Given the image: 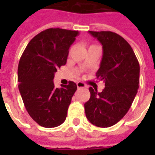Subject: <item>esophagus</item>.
I'll return each instance as SVG.
<instances>
[{"mask_svg":"<svg viewBox=\"0 0 155 155\" xmlns=\"http://www.w3.org/2000/svg\"><path fill=\"white\" fill-rule=\"evenodd\" d=\"M76 85H77V87L78 88H84V87H87V85L85 84L83 82H77V84H76Z\"/></svg>","mask_w":155,"mask_h":155,"instance_id":"1","label":"esophagus"}]
</instances>
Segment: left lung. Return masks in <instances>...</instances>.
<instances>
[{
    "mask_svg": "<svg viewBox=\"0 0 155 155\" xmlns=\"http://www.w3.org/2000/svg\"><path fill=\"white\" fill-rule=\"evenodd\" d=\"M103 46V57L97 78L104 82L101 92L89 87L84 104L87 120L97 127L115 125L127 113L139 87L140 66L132 47L111 31H88Z\"/></svg>",
    "mask_w": 155,
    "mask_h": 155,
    "instance_id": "left-lung-1",
    "label": "left lung"
}]
</instances>
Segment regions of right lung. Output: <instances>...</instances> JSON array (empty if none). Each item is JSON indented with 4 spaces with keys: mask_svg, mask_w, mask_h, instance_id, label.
<instances>
[{
    "mask_svg": "<svg viewBox=\"0 0 155 155\" xmlns=\"http://www.w3.org/2000/svg\"><path fill=\"white\" fill-rule=\"evenodd\" d=\"M78 35L77 30L59 28L43 30L30 40L20 58L18 88L28 113L42 127H57L66 120L77 86L69 81L57 88L53 80L57 69L67 63Z\"/></svg>",
    "mask_w": 155,
    "mask_h": 155,
    "instance_id": "1",
    "label": "right lung"
}]
</instances>
